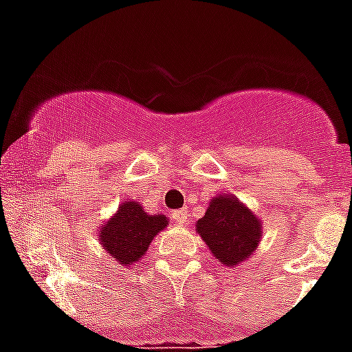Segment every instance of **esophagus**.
<instances>
[{
    "label": "esophagus",
    "instance_id": "obj_1",
    "mask_svg": "<svg viewBox=\"0 0 352 352\" xmlns=\"http://www.w3.org/2000/svg\"><path fill=\"white\" fill-rule=\"evenodd\" d=\"M171 219L179 223V225H186L188 223V212L184 208L182 210H175V212H171Z\"/></svg>",
    "mask_w": 352,
    "mask_h": 352
}]
</instances>
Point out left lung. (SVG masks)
<instances>
[{
    "mask_svg": "<svg viewBox=\"0 0 352 352\" xmlns=\"http://www.w3.org/2000/svg\"><path fill=\"white\" fill-rule=\"evenodd\" d=\"M195 228L214 257L225 267L246 261L261 239V221L232 195L212 199Z\"/></svg>",
    "mask_w": 352,
    "mask_h": 352,
    "instance_id": "left-lung-1",
    "label": "left lung"
}]
</instances>
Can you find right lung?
Listing matches in <instances>:
<instances>
[{
    "mask_svg": "<svg viewBox=\"0 0 352 352\" xmlns=\"http://www.w3.org/2000/svg\"><path fill=\"white\" fill-rule=\"evenodd\" d=\"M166 226L164 215H149L137 201H124L117 214L102 225L98 241L118 265L126 267L144 256L155 235Z\"/></svg>",
    "mask_w": 352,
    "mask_h": 352,
    "instance_id": "add662e5",
    "label": "right lung"
}]
</instances>
